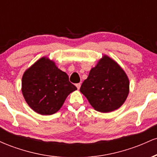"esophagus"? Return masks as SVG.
I'll return each mask as SVG.
<instances>
[{"instance_id": "esophagus-1", "label": "esophagus", "mask_w": 157, "mask_h": 157, "mask_svg": "<svg viewBox=\"0 0 157 157\" xmlns=\"http://www.w3.org/2000/svg\"><path fill=\"white\" fill-rule=\"evenodd\" d=\"M76 86H77V89H80V86H81V83H80H80H77V84H76Z\"/></svg>"}]
</instances>
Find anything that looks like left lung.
<instances>
[{"label": "left lung", "instance_id": "1", "mask_svg": "<svg viewBox=\"0 0 157 157\" xmlns=\"http://www.w3.org/2000/svg\"><path fill=\"white\" fill-rule=\"evenodd\" d=\"M80 92L97 111L110 112L119 109L127 98L129 81L125 71L107 56L91 68Z\"/></svg>", "mask_w": 157, "mask_h": 157}]
</instances>
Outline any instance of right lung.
I'll list each match as a JSON object with an SVG mask.
<instances>
[{
	"label": "right lung",
	"instance_id": "1",
	"mask_svg": "<svg viewBox=\"0 0 157 157\" xmlns=\"http://www.w3.org/2000/svg\"><path fill=\"white\" fill-rule=\"evenodd\" d=\"M76 89L68 80L67 74L45 57L27 69L22 78L25 100L35 112L42 115L57 112L68 95Z\"/></svg>",
	"mask_w": 157,
	"mask_h": 157
}]
</instances>
